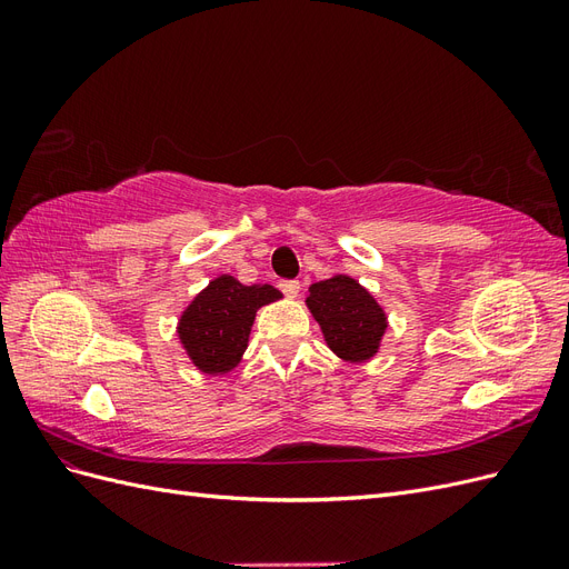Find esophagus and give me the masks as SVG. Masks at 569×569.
Here are the masks:
<instances>
[{
    "instance_id": "34e87169",
    "label": "esophagus",
    "mask_w": 569,
    "mask_h": 569,
    "mask_svg": "<svg viewBox=\"0 0 569 569\" xmlns=\"http://www.w3.org/2000/svg\"><path fill=\"white\" fill-rule=\"evenodd\" d=\"M280 289H282V295H284V297L295 299V297H299V289H301V284H299L297 280H282V282H280Z\"/></svg>"
}]
</instances>
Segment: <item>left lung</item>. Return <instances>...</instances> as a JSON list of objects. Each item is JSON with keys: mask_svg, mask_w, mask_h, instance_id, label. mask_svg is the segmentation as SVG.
Masks as SVG:
<instances>
[{"mask_svg": "<svg viewBox=\"0 0 569 569\" xmlns=\"http://www.w3.org/2000/svg\"><path fill=\"white\" fill-rule=\"evenodd\" d=\"M308 291L306 306L318 320L327 347L349 363L370 360L387 330V316L370 291L349 274H335Z\"/></svg>", "mask_w": 569, "mask_h": 569, "instance_id": "obj_1", "label": "left lung"}]
</instances>
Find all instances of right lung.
Here are the masks:
<instances>
[{"instance_id":"obj_1","label":"right lung","mask_w":569,"mask_h":569,"mask_svg":"<svg viewBox=\"0 0 569 569\" xmlns=\"http://www.w3.org/2000/svg\"><path fill=\"white\" fill-rule=\"evenodd\" d=\"M282 299L270 284H242L232 274H220L184 308L178 337L192 363L206 375L230 372L251 335L256 311Z\"/></svg>"}]
</instances>
